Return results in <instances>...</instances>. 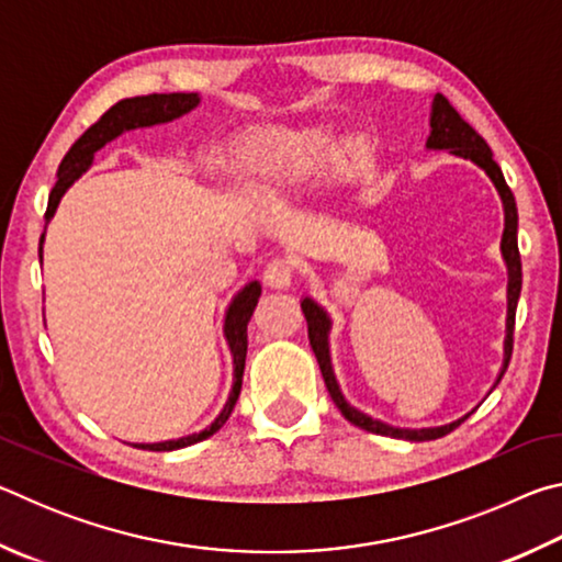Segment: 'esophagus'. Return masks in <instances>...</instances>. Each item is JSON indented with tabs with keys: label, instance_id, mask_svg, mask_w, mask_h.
Segmentation results:
<instances>
[{
	"label": "esophagus",
	"instance_id": "esophagus-1",
	"mask_svg": "<svg viewBox=\"0 0 562 562\" xmlns=\"http://www.w3.org/2000/svg\"><path fill=\"white\" fill-rule=\"evenodd\" d=\"M292 280H294V265L288 258H272L268 262V268H265V282H268L270 288L284 290L290 288Z\"/></svg>",
	"mask_w": 562,
	"mask_h": 562
}]
</instances>
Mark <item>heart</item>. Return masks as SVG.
<instances>
[{"instance_id":"b5f03b06","label":"heart","mask_w":562,"mask_h":562,"mask_svg":"<svg viewBox=\"0 0 562 562\" xmlns=\"http://www.w3.org/2000/svg\"><path fill=\"white\" fill-rule=\"evenodd\" d=\"M331 136L325 128L260 131L237 148L245 183L255 190H278L294 183L325 164Z\"/></svg>"}]
</instances>
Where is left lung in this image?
<instances>
[{
    "mask_svg": "<svg viewBox=\"0 0 562 562\" xmlns=\"http://www.w3.org/2000/svg\"><path fill=\"white\" fill-rule=\"evenodd\" d=\"M429 148H449L451 154L461 156V158H471L473 164H479L486 173L491 176L493 183H496L498 193L503 198V205H506V231H503V258L508 262L510 270V282H508V337H506V364H503L501 376L506 374V369L510 364V355H513V331H516V307H518V297H520V288H522V268H520V252H518V207H516V198H513V190L508 188L506 178H503L501 166L493 160V154L486 140H483L475 128L465 121L459 111L451 106V101L443 97V93H436L434 99V113H431V136H429ZM302 312L304 319H307V337L312 351L319 361L322 376H325L327 392L331 396V402L337 404L341 416L347 418L349 424L359 426V429L372 431L379 436H392V439H406V441H434L441 439V436L451 434L456 426H461L469 416L459 418L449 426H439V429H422V431H408V429H394V426H386L382 422H374V418L364 416L357 408H351L345 396H341L337 379L331 374V361H329V347H327V331H329V319L325 312H322L315 302L304 300L302 302ZM498 376V382H501Z\"/></svg>",
    "mask_w": 562,
    "mask_h": 562,
    "instance_id": "left-lung-1",
    "label": "left lung"
}]
</instances>
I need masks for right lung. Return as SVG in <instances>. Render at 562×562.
I'll return each instance as SVG.
<instances>
[{
    "label": "right lung",
    "mask_w": 562,
    "mask_h": 562,
    "mask_svg": "<svg viewBox=\"0 0 562 562\" xmlns=\"http://www.w3.org/2000/svg\"><path fill=\"white\" fill-rule=\"evenodd\" d=\"M198 101H201L198 99V93H148V97H133V99H123L119 103H113L106 113H101V119L97 123H91V126L81 133V138L76 140V144L69 148V154L64 156L59 173H56L59 178H56V183L49 193V205H46L44 221L46 223L52 221L64 190L89 168L93 154H97L103 144H109L111 138H116L123 131L154 126V123H166L176 116H183L186 111L198 106ZM42 243H44V235L40 237V258H42ZM258 297H260V282H250L245 284V290L237 294L231 304V310H227L225 337H227V345H231L233 361H235V384L221 416H217L215 422L201 434L186 436V439H178V441H164V443H133L136 449H146V451L183 449V446H193L198 441L207 439V436H213L227 422V416L233 414V408L237 404V396H240L245 355H247V322L252 317V310L258 307Z\"/></svg>",
    "instance_id": "add662e5"
}]
</instances>
